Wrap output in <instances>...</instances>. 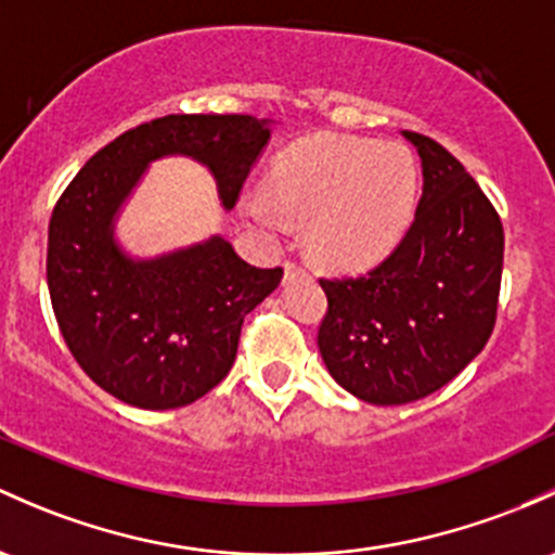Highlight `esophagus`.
<instances>
[{"label": "esophagus", "instance_id": "esophagus-1", "mask_svg": "<svg viewBox=\"0 0 555 555\" xmlns=\"http://www.w3.org/2000/svg\"><path fill=\"white\" fill-rule=\"evenodd\" d=\"M297 276H306V271H302L300 262H295V260L284 262V282H293V279H297Z\"/></svg>", "mask_w": 555, "mask_h": 555}]
</instances>
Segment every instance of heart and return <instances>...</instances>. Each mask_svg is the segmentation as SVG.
<instances>
[{"label": "heart", "instance_id": "heart-1", "mask_svg": "<svg viewBox=\"0 0 555 555\" xmlns=\"http://www.w3.org/2000/svg\"><path fill=\"white\" fill-rule=\"evenodd\" d=\"M420 196L415 154L401 143L313 135L284 151L268 185L238 199L262 233L302 220L306 247L337 271H364L388 258L410 231Z\"/></svg>", "mask_w": 555, "mask_h": 555}]
</instances>
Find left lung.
<instances>
[{
  "instance_id": "8db88e82",
  "label": "left lung",
  "mask_w": 555,
  "mask_h": 555,
  "mask_svg": "<svg viewBox=\"0 0 555 555\" xmlns=\"http://www.w3.org/2000/svg\"><path fill=\"white\" fill-rule=\"evenodd\" d=\"M401 135L423 165L415 223L366 276L322 282L326 370L377 406L425 399L481 353L503 276V223L476 180L436 140Z\"/></svg>"
}]
</instances>
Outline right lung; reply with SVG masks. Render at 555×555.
<instances>
[{
  "instance_id": "1",
  "label": "right lung",
  "mask_w": 555,
  "mask_h": 555,
  "mask_svg": "<svg viewBox=\"0 0 555 555\" xmlns=\"http://www.w3.org/2000/svg\"><path fill=\"white\" fill-rule=\"evenodd\" d=\"M271 119L172 114L98 151L57 199L47 238V287L68 351L103 390L140 410H178L231 372L242 322L282 282L229 238L135 258L116 238L121 209L154 162L185 156L218 185L223 209L271 140Z\"/></svg>"
}]
</instances>
